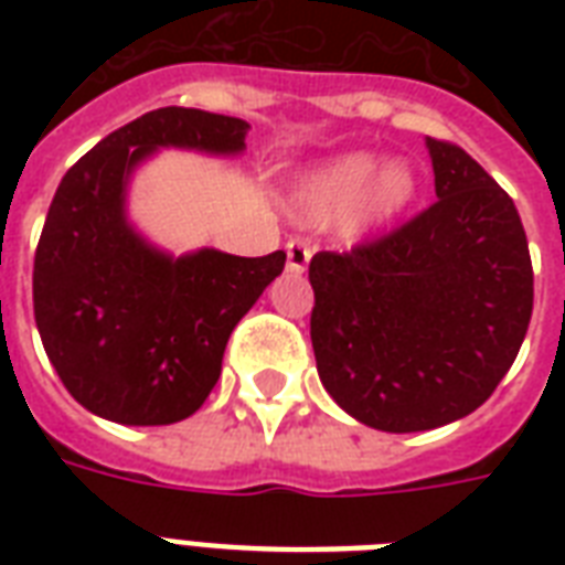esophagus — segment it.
<instances>
[{
  "label": "esophagus",
  "instance_id": "esophagus-1",
  "mask_svg": "<svg viewBox=\"0 0 565 565\" xmlns=\"http://www.w3.org/2000/svg\"><path fill=\"white\" fill-rule=\"evenodd\" d=\"M310 255H313V252H310L308 243H301V239H290V243H287V273H292V275L305 273L310 264Z\"/></svg>",
  "mask_w": 565,
  "mask_h": 565
}]
</instances>
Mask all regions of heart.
<instances>
[{"label":"heart","instance_id":"b5f03b06","mask_svg":"<svg viewBox=\"0 0 565 565\" xmlns=\"http://www.w3.org/2000/svg\"><path fill=\"white\" fill-rule=\"evenodd\" d=\"M419 181L411 163L390 161L377 170V154L345 152L310 167L292 190V207L310 225H328L349 213L358 234L393 222L416 199Z\"/></svg>","mask_w":565,"mask_h":565}]
</instances>
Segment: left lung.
Here are the masks:
<instances>
[{
  "instance_id": "left-lung-1",
  "label": "left lung",
  "mask_w": 565,
  "mask_h": 565,
  "mask_svg": "<svg viewBox=\"0 0 565 565\" xmlns=\"http://www.w3.org/2000/svg\"><path fill=\"white\" fill-rule=\"evenodd\" d=\"M437 202L393 234L310 260L319 381L363 425L430 430L478 411L516 361L534 269L513 199L425 137Z\"/></svg>"
}]
</instances>
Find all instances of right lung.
<instances>
[{
  "instance_id": "obj_1",
  "label": "right lung",
  "mask_w": 565,
  "mask_h": 565,
  "mask_svg": "<svg viewBox=\"0 0 565 565\" xmlns=\"http://www.w3.org/2000/svg\"><path fill=\"white\" fill-rule=\"evenodd\" d=\"M248 122L158 108L66 170L34 255V319L75 402L119 425L193 416L220 381L239 319L281 275L284 252L172 255L128 220V184L161 149L237 158Z\"/></svg>"
}]
</instances>
